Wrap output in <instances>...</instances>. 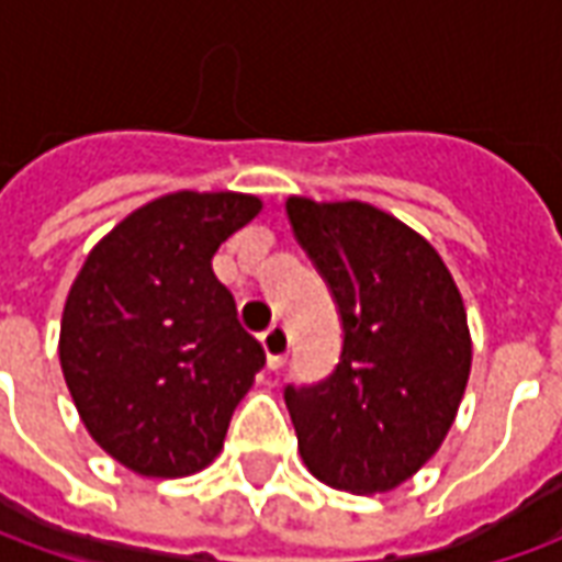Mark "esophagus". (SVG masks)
<instances>
[{"label":"esophagus","instance_id":"34e87169","mask_svg":"<svg viewBox=\"0 0 562 562\" xmlns=\"http://www.w3.org/2000/svg\"><path fill=\"white\" fill-rule=\"evenodd\" d=\"M261 346H265V352H268V367H282V361L289 358V349H292V337H289V330L285 325H273L261 334Z\"/></svg>","mask_w":562,"mask_h":562}]
</instances>
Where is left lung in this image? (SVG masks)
Instances as JSON below:
<instances>
[{"instance_id": "obj_1", "label": "left lung", "mask_w": 562, "mask_h": 562, "mask_svg": "<svg viewBox=\"0 0 562 562\" xmlns=\"http://www.w3.org/2000/svg\"><path fill=\"white\" fill-rule=\"evenodd\" d=\"M285 213L342 318L337 370L285 389L297 451L337 491L389 494L439 451L470 382L458 282L422 234L367 201L289 195Z\"/></svg>"}]
</instances>
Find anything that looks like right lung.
Returning <instances> with one entry per match:
<instances>
[{
  "label": "right lung",
  "instance_id": "obj_1",
  "mask_svg": "<svg viewBox=\"0 0 562 562\" xmlns=\"http://www.w3.org/2000/svg\"><path fill=\"white\" fill-rule=\"evenodd\" d=\"M261 207L244 192L153 198L92 246L71 282L63 376L87 434L126 470L183 479L222 451L265 349L210 261Z\"/></svg>",
  "mask_w": 562,
  "mask_h": 562
}]
</instances>
